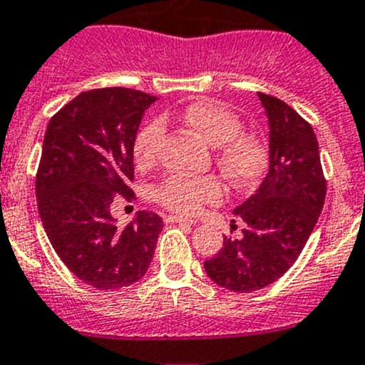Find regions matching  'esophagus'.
I'll list each match as a JSON object with an SVG mask.
<instances>
[{
    "mask_svg": "<svg viewBox=\"0 0 365 365\" xmlns=\"http://www.w3.org/2000/svg\"><path fill=\"white\" fill-rule=\"evenodd\" d=\"M165 220L171 224H196L192 219H185V217H178V215H169Z\"/></svg>",
    "mask_w": 365,
    "mask_h": 365,
    "instance_id": "obj_1",
    "label": "esophagus"
}]
</instances>
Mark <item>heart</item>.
<instances>
[{
	"label": "heart",
	"mask_w": 365,
	"mask_h": 365,
	"mask_svg": "<svg viewBox=\"0 0 365 365\" xmlns=\"http://www.w3.org/2000/svg\"><path fill=\"white\" fill-rule=\"evenodd\" d=\"M208 145L215 146V160L231 185L247 189L261 182L270 164L267 139L242 132V121L230 108L215 102H194L182 113ZM164 123L152 120L143 125L132 143V157L138 168H150L157 159ZM222 197V183L217 176L173 175L155 187L153 200L178 215H196L203 205Z\"/></svg>",
	"instance_id": "1"
}]
</instances>
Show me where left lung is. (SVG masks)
<instances>
[{
	"mask_svg": "<svg viewBox=\"0 0 365 365\" xmlns=\"http://www.w3.org/2000/svg\"><path fill=\"white\" fill-rule=\"evenodd\" d=\"M270 125V165L256 194L235 208L242 238L224 247L205 270L215 284L251 293L281 279L307 244L327 194L318 139L311 123L281 98L257 93Z\"/></svg>",
	"mask_w": 365,
	"mask_h": 365,
	"instance_id": "obj_1",
	"label": "left lung"
}]
</instances>
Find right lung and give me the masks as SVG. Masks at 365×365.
<instances>
[{
    "mask_svg": "<svg viewBox=\"0 0 365 365\" xmlns=\"http://www.w3.org/2000/svg\"><path fill=\"white\" fill-rule=\"evenodd\" d=\"M157 97L130 88L83 91L47 125L35 190L40 219L65 267L98 289L134 284L152 263L164 222L138 212L123 230L111 205L134 200L132 143Z\"/></svg>",
    "mask_w": 365,
    "mask_h": 365,
    "instance_id": "obj_1",
    "label": "right lung"
}]
</instances>
